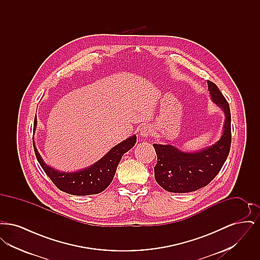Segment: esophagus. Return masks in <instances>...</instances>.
Segmentation results:
<instances>
[{
	"label": "esophagus",
	"instance_id": "1",
	"mask_svg": "<svg viewBox=\"0 0 260 260\" xmlns=\"http://www.w3.org/2000/svg\"><path fill=\"white\" fill-rule=\"evenodd\" d=\"M152 133H153V129H152V127L149 124L142 125L140 127V131H139V135L142 136V137H147V136H151Z\"/></svg>",
	"mask_w": 260,
	"mask_h": 260
}]
</instances>
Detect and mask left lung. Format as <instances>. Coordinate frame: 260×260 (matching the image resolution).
<instances>
[{
	"instance_id": "1",
	"label": "left lung",
	"mask_w": 260,
	"mask_h": 260,
	"mask_svg": "<svg viewBox=\"0 0 260 260\" xmlns=\"http://www.w3.org/2000/svg\"><path fill=\"white\" fill-rule=\"evenodd\" d=\"M210 98L224 112L220 139L198 152H183L171 144H153L158 161L154 168L155 179L165 190L187 193L208 185L226 161L231 146V113L227 100L217 86L208 81Z\"/></svg>"
}]
</instances>
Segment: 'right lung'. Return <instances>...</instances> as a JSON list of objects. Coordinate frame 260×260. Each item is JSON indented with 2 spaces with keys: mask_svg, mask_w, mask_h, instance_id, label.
Returning a JSON list of instances; mask_svg holds the SVG:
<instances>
[{
  "mask_svg": "<svg viewBox=\"0 0 260 260\" xmlns=\"http://www.w3.org/2000/svg\"><path fill=\"white\" fill-rule=\"evenodd\" d=\"M36 126L37 118L35 117L33 133H35ZM136 143V136H131L114 146L106 155L90 167L73 173H62L48 166L42 159L35 146L33 136L35 155L44 172L59 190L76 196L93 195L104 191L110 185L123 155L133 148Z\"/></svg>",
  "mask_w": 260,
  "mask_h": 260,
  "instance_id": "1",
  "label": "right lung"
}]
</instances>
